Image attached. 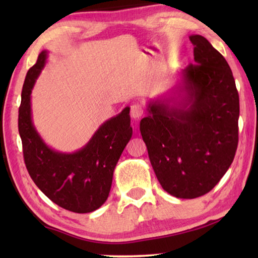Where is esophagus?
Listing matches in <instances>:
<instances>
[{
	"mask_svg": "<svg viewBox=\"0 0 258 258\" xmlns=\"http://www.w3.org/2000/svg\"><path fill=\"white\" fill-rule=\"evenodd\" d=\"M143 113H145V111H143V108L140 103H134L131 106V117H132L134 120L141 119Z\"/></svg>",
	"mask_w": 258,
	"mask_h": 258,
	"instance_id": "34e87169",
	"label": "esophagus"
}]
</instances>
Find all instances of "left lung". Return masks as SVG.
Here are the masks:
<instances>
[{
    "mask_svg": "<svg viewBox=\"0 0 258 258\" xmlns=\"http://www.w3.org/2000/svg\"><path fill=\"white\" fill-rule=\"evenodd\" d=\"M190 41L196 63L181 73L184 97L174 106L167 100L150 102L140 121L160 185L182 199L206 195L220 182L239 139V94L230 66L202 35Z\"/></svg>",
    "mask_w": 258,
    "mask_h": 258,
    "instance_id": "left-lung-1",
    "label": "left lung"
}]
</instances>
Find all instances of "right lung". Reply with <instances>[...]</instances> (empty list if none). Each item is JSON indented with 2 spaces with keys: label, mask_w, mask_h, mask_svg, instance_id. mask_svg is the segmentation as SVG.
<instances>
[{
  "label": "right lung",
  "mask_w": 258,
  "mask_h": 258,
  "mask_svg": "<svg viewBox=\"0 0 258 258\" xmlns=\"http://www.w3.org/2000/svg\"><path fill=\"white\" fill-rule=\"evenodd\" d=\"M45 60L43 51L26 75L21 92L18 128L26 167L38 189L58 206L91 213L107 200L113 169L132 137L130 108L103 123L78 151L63 154L51 149L35 130L30 108V93Z\"/></svg>",
  "instance_id": "add662e5"
}]
</instances>
